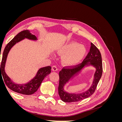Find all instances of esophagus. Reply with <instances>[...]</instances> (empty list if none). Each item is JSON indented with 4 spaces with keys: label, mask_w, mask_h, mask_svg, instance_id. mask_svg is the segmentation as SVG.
I'll use <instances>...</instances> for the list:
<instances>
[{
    "label": "esophagus",
    "mask_w": 122,
    "mask_h": 122,
    "mask_svg": "<svg viewBox=\"0 0 122 122\" xmlns=\"http://www.w3.org/2000/svg\"><path fill=\"white\" fill-rule=\"evenodd\" d=\"M52 70L53 71H57L58 70V69L56 66H53L52 67Z\"/></svg>",
    "instance_id": "obj_1"
}]
</instances>
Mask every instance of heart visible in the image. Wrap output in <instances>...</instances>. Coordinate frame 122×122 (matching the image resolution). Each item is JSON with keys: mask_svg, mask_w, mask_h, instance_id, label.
Listing matches in <instances>:
<instances>
[{"mask_svg": "<svg viewBox=\"0 0 122 122\" xmlns=\"http://www.w3.org/2000/svg\"><path fill=\"white\" fill-rule=\"evenodd\" d=\"M58 53L63 55L62 61L65 65L74 66L81 61L86 54V49L83 45L71 42L61 47L58 49Z\"/></svg>", "mask_w": 122, "mask_h": 122, "instance_id": "b5f03b06", "label": "heart"}]
</instances>
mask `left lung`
I'll list each match as a JSON object with an SVG mask.
<instances>
[{
    "mask_svg": "<svg viewBox=\"0 0 122 122\" xmlns=\"http://www.w3.org/2000/svg\"><path fill=\"white\" fill-rule=\"evenodd\" d=\"M88 64L94 65L97 68L93 84L89 90L86 92L79 94H69L63 90L64 84L76 73L80 71L85 65ZM103 72L101 55L99 49L94 44L91 43L90 52L88 53L81 63L74 66H66L59 73L58 94L60 98L65 102H78L90 97L94 93L97 84L100 79Z\"/></svg>",
    "mask_w": 122,
    "mask_h": 122,
    "instance_id": "1",
    "label": "left lung"
}]
</instances>
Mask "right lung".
Returning a JSON list of instances; mask_svg holds the SVG:
<instances>
[{
    "instance_id": "add662e5",
    "label": "right lung",
    "mask_w": 122,
    "mask_h": 122,
    "mask_svg": "<svg viewBox=\"0 0 122 122\" xmlns=\"http://www.w3.org/2000/svg\"><path fill=\"white\" fill-rule=\"evenodd\" d=\"M24 38L34 40H36V36L31 34L29 30H24L20 32L7 44L4 51H3L1 65H0V77L1 75V77H2L3 81H4L6 86L11 90L19 94L29 95L35 93L38 90L43 79L47 75L51 73V67L50 66H47V67L42 68L39 69L35 78L26 84H17L11 81V80L6 74L5 71V66L6 57L11 48L15 44L20 42V41Z\"/></svg>"
}]
</instances>
